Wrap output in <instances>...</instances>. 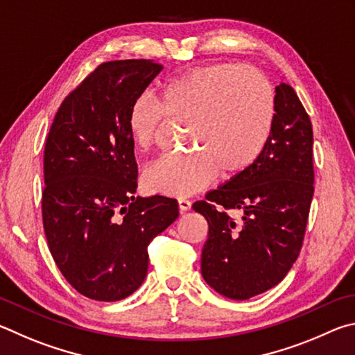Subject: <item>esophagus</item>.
Returning <instances> with one entry per match:
<instances>
[{
	"instance_id": "obj_1",
	"label": "esophagus",
	"mask_w": 355,
	"mask_h": 355,
	"mask_svg": "<svg viewBox=\"0 0 355 355\" xmlns=\"http://www.w3.org/2000/svg\"><path fill=\"white\" fill-rule=\"evenodd\" d=\"M178 202H179V210H181V212H187V210L191 209V201L185 200V198H179Z\"/></svg>"
}]
</instances>
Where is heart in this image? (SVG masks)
Segmentation results:
<instances>
[{
	"instance_id": "b5f03b06",
	"label": "heart",
	"mask_w": 355,
	"mask_h": 355,
	"mask_svg": "<svg viewBox=\"0 0 355 355\" xmlns=\"http://www.w3.org/2000/svg\"><path fill=\"white\" fill-rule=\"evenodd\" d=\"M276 104L262 74L239 64L191 68L162 85L159 104L135 98L128 130L135 146L157 143L166 120L189 124L193 151L162 157L143 176L149 191L187 196L206 189L218 173L237 176L256 164L268 145Z\"/></svg>"
}]
</instances>
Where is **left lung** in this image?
<instances>
[{
  "instance_id": "1",
  "label": "left lung",
  "mask_w": 355,
  "mask_h": 355,
  "mask_svg": "<svg viewBox=\"0 0 355 355\" xmlns=\"http://www.w3.org/2000/svg\"><path fill=\"white\" fill-rule=\"evenodd\" d=\"M268 145L256 164L196 201L209 223L202 248L204 281L220 295L243 301L287 276L302 248L313 198V130L288 84L276 87ZM241 209L237 225L226 209Z\"/></svg>"
}]
</instances>
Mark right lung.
<instances>
[{
	"mask_svg": "<svg viewBox=\"0 0 355 355\" xmlns=\"http://www.w3.org/2000/svg\"><path fill=\"white\" fill-rule=\"evenodd\" d=\"M162 68L146 59L101 64L62 101L46 137L43 229L58 268L90 300L132 295L146 277L148 245L179 216L173 198L134 196L128 112Z\"/></svg>",
	"mask_w": 355,
	"mask_h": 355,
	"instance_id": "obj_1",
	"label": "right lung"
}]
</instances>
